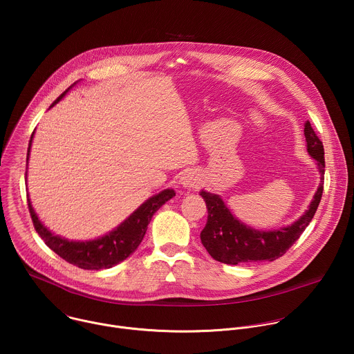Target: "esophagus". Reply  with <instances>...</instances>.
I'll list each match as a JSON object with an SVG mask.
<instances>
[{
  "mask_svg": "<svg viewBox=\"0 0 354 354\" xmlns=\"http://www.w3.org/2000/svg\"><path fill=\"white\" fill-rule=\"evenodd\" d=\"M180 183L183 185V187H196L198 183V179L194 175V172H185L180 178Z\"/></svg>",
  "mask_w": 354,
  "mask_h": 354,
  "instance_id": "esophagus-1",
  "label": "esophagus"
}]
</instances>
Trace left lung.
I'll use <instances>...</instances> for the list:
<instances>
[{
	"mask_svg": "<svg viewBox=\"0 0 354 354\" xmlns=\"http://www.w3.org/2000/svg\"><path fill=\"white\" fill-rule=\"evenodd\" d=\"M304 134L308 153L317 160L322 178L310 209L294 224L274 231L254 230L238 221L227 209L220 196L207 193L205 190L200 192V196L205 198L207 207V224L200 232V239L213 259L227 265L262 261L272 262L283 257L308 227L322 198L325 153L324 144L315 134L310 122L306 123Z\"/></svg>",
	"mask_w": 354,
	"mask_h": 354,
	"instance_id": "1",
	"label": "left lung"
}]
</instances>
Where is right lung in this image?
<instances>
[{"label":"right lung","mask_w":354,"mask_h":354,"mask_svg":"<svg viewBox=\"0 0 354 354\" xmlns=\"http://www.w3.org/2000/svg\"><path fill=\"white\" fill-rule=\"evenodd\" d=\"M68 89H66L55 100V104L59 102V100L68 92ZM32 138H33V134L29 141L28 158H29V149H30ZM25 176H26V174H25ZM174 196H175V192L172 189H167L153 197H149L144 205H141L115 231L106 234L102 238H97L93 241H85V242L68 241L59 235H55L53 232H50L39 221L35 210L32 209L29 198H28V207H29V213H30L36 232L40 235V238L44 241V243L50 249L56 252V254L60 258H63L66 262H68L74 266H78L85 270H99V269H109V268L123 262L126 258H129L137 249V246L141 243V241L145 235V231H147V225L149 224V221L156 214V212L162 205H165L168 200H171Z\"/></svg>","instance_id":"right-lung-1"}]
</instances>
